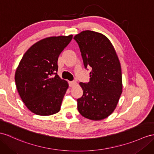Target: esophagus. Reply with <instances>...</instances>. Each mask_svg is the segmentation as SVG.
Listing matches in <instances>:
<instances>
[{"label": "esophagus", "instance_id": "obj_1", "mask_svg": "<svg viewBox=\"0 0 154 154\" xmlns=\"http://www.w3.org/2000/svg\"><path fill=\"white\" fill-rule=\"evenodd\" d=\"M76 82L75 81L69 82V85L70 86V87H74V86L76 85Z\"/></svg>", "mask_w": 154, "mask_h": 154}]
</instances>
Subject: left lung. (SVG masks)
Listing matches in <instances>:
<instances>
[{
  "instance_id": "8db88e82",
  "label": "left lung",
  "mask_w": 154,
  "mask_h": 154,
  "mask_svg": "<svg viewBox=\"0 0 154 154\" xmlns=\"http://www.w3.org/2000/svg\"><path fill=\"white\" fill-rule=\"evenodd\" d=\"M80 47L85 68L92 70L88 83L80 82L83 95L77 100L84 118L102 120L116 109L122 93V68L115 49L106 36L84 31L74 37Z\"/></svg>"
}]
</instances>
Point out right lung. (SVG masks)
<instances>
[{
    "instance_id": "obj_1",
    "label": "right lung",
    "mask_w": 154,
    "mask_h": 154,
    "mask_svg": "<svg viewBox=\"0 0 154 154\" xmlns=\"http://www.w3.org/2000/svg\"><path fill=\"white\" fill-rule=\"evenodd\" d=\"M72 35L40 40L25 52L15 74L21 100L32 113L50 116L59 112L69 88L58 75L57 61Z\"/></svg>"
}]
</instances>
